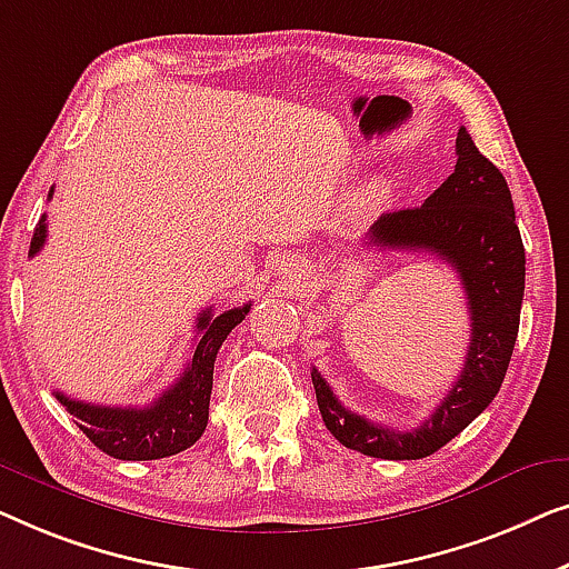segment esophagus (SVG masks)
Segmentation results:
<instances>
[{"label": "esophagus", "instance_id": "obj_1", "mask_svg": "<svg viewBox=\"0 0 569 569\" xmlns=\"http://www.w3.org/2000/svg\"><path fill=\"white\" fill-rule=\"evenodd\" d=\"M288 268H291V266H288ZM293 273H296V268H293Z\"/></svg>", "mask_w": 569, "mask_h": 569}]
</instances>
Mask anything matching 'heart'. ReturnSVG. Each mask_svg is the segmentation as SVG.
<instances>
[{"label": "heart", "mask_w": 569, "mask_h": 569, "mask_svg": "<svg viewBox=\"0 0 569 569\" xmlns=\"http://www.w3.org/2000/svg\"><path fill=\"white\" fill-rule=\"evenodd\" d=\"M381 190H383V186H379V182H376V186H368V188H366V193H363V198H366L368 203L379 201V198H381Z\"/></svg>", "instance_id": "heart-1"}]
</instances>
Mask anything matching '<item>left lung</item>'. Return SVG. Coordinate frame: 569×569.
Segmentation results:
<instances>
[{
    "label": "left lung",
    "instance_id": "1",
    "mask_svg": "<svg viewBox=\"0 0 569 569\" xmlns=\"http://www.w3.org/2000/svg\"><path fill=\"white\" fill-rule=\"evenodd\" d=\"M383 250L430 252L461 278L469 309V350L459 379L415 430H391L346 410L330 383L311 368L317 405L330 433L342 446L373 459L405 461L436 453L487 410L506 379L513 356L526 286V252L508 182L471 141L456 136V167L426 203L383 213L368 242Z\"/></svg>",
    "mask_w": 569,
    "mask_h": 569
}]
</instances>
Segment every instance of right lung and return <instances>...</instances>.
Masks as SVG:
<instances>
[{
    "mask_svg": "<svg viewBox=\"0 0 569 569\" xmlns=\"http://www.w3.org/2000/svg\"><path fill=\"white\" fill-rule=\"evenodd\" d=\"M51 196L53 188L48 198ZM46 231L48 223L43 216L30 239V258L41 252ZM250 307L252 303H244V307H234L223 315H213L211 309H206L198 317V340L186 371L147 407H106L79 402L63 391H53V395L67 407L69 415H74L79 430L113 459L151 461L186 451L206 430L216 353L227 335L242 322Z\"/></svg>",
    "mask_w": 569,
    "mask_h": 569,
    "instance_id": "obj_1",
    "label": "right lung"
}]
</instances>
